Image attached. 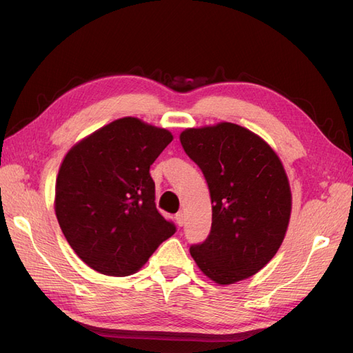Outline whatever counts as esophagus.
Instances as JSON below:
<instances>
[{
    "label": "esophagus",
    "mask_w": 353,
    "mask_h": 353,
    "mask_svg": "<svg viewBox=\"0 0 353 353\" xmlns=\"http://www.w3.org/2000/svg\"><path fill=\"white\" fill-rule=\"evenodd\" d=\"M175 221H176V223L179 227H183L184 225V221H185V215L183 212H178L176 215H175Z\"/></svg>",
    "instance_id": "obj_1"
}]
</instances>
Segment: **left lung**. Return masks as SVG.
Returning <instances> with one entry per match:
<instances>
[{"label": "left lung", "mask_w": 353, "mask_h": 353, "mask_svg": "<svg viewBox=\"0 0 353 353\" xmlns=\"http://www.w3.org/2000/svg\"><path fill=\"white\" fill-rule=\"evenodd\" d=\"M210 193L212 228L190 253L208 279L234 284L259 272L285 237L292 190L281 159L248 128L219 122L179 134Z\"/></svg>", "instance_id": "8db88e82"}]
</instances>
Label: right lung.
Wrapping results in <instances>:
<instances>
[{
	"mask_svg": "<svg viewBox=\"0 0 353 353\" xmlns=\"http://www.w3.org/2000/svg\"><path fill=\"white\" fill-rule=\"evenodd\" d=\"M174 140L138 117L116 119L73 144L56 179L54 210L70 248L90 268L140 271L175 232L156 209L150 165Z\"/></svg>",
	"mask_w": 353,
	"mask_h": 353,
	"instance_id": "1",
	"label": "right lung"
}]
</instances>
